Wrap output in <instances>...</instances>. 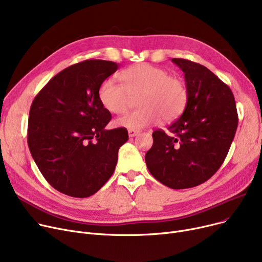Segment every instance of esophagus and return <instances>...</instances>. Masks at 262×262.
<instances>
[{
  "label": "esophagus",
  "instance_id": "34e87169",
  "mask_svg": "<svg viewBox=\"0 0 262 262\" xmlns=\"http://www.w3.org/2000/svg\"><path fill=\"white\" fill-rule=\"evenodd\" d=\"M139 134V130H136V129H128V136L129 137H135Z\"/></svg>",
  "mask_w": 262,
  "mask_h": 262
}]
</instances>
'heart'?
I'll use <instances>...</instances> for the list:
<instances>
[{"instance_id":"b5f03b06","label":"heart","mask_w":262,"mask_h":262,"mask_svg":"<svg viewBox=\"0 0 262 262\" xmlns=\"http://www.w3.org/2000/svg\"><path fill=\"white\" fill-rule=\"evenodd\" d=\"M120 82L105 79L98 95L102 106L109 113L120 115L128 108L132 98L139 95V109L116 120V125L127 129H141L180 117L187 104L188 93L184 81L171 76L162 68L135 64L120 73Z\"/></svg>"}]
</instances>
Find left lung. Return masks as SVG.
Returning <instances> with one entry per match:
<instances>
[{"label": "left lung", "instance_id": "obj_1", "mask_svg": "<svg viewBox=\"0 0 262 262\" xmlns=\"http://www.w3.org/2000/svg\"><path fill=\"white\" fill-rule=\"evenodd\" d=\"M185 73L188 93L183 115L168 127L157 129L145 154L148 171L172 189L199 186L224 162L238 126L230 88L206 67L172 58Z\"/></svg>", "mask_w": 262, "mask_h": 262}]
</instances>
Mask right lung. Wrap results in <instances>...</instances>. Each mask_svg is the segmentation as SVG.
I'll return each mask as SVG.
<instances>
[{
    "mask_svg": "<svg viewBox=\"0 0 262 262\" xmlns=\"http://www.w3.org/2000/svg\"><path fill=\"white\" fill-rule=\"evenodd\" d=\"M119 68L89 59L66 68L34 99L27 143L41 174L57 191L88 198L112 177L127 129H105L112 115L99 100V87Z\"/></svg>",
    "mask_w": 262,
    "mask_h": 262,
    "instance_id": "add662e5",
    "label": "right lung"
}]
</instances>
